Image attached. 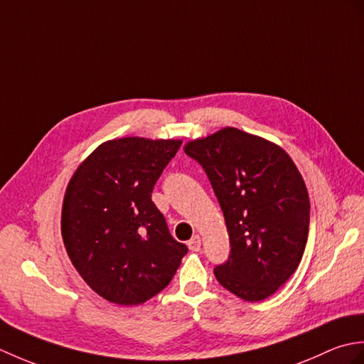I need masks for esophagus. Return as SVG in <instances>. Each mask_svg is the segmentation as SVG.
<instances>
[{
    "mask_svg": "<svg viewBox=\"0 0 364 364\" xmlns=\"http://www.w3.org/2000/svg\"><path fill=\"white\" fill-rule=\"evenodd\" d=\"M188 247L192 250V252H198L200 247H202V239H200L198 235L192 236L189 241H188Z\"/></svg>",
    "mask_w": 364,
    "mask_h": 364,
    "instance_id": "1",
    "label": "esophagus"
}]
</instances>
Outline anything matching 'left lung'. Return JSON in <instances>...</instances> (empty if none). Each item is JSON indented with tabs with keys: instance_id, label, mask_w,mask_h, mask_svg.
Returning a JSON list of instances; mask_svg holds the SVG:
<instances>
[{
	"instance_id": "obj_1",
	"label": "left lung",
	"mask_w": 364,
	"mask_h": 364,
	"mask_svg": "<svg viewBox=\"0 0 364 364\" xmlns=\"http://www.w3.org/2000/svg\"><path fill=\"white\" fill-rule=\"evenodd\" d=\"M184 153L210 178L225 218L231 252L218 282L259 301L296 272L310 228V198L299 168L280 145L233 127L196 139Z\"/></svg>"
}]
</instances>
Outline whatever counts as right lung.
<instances>
[{
	"mask_svg": "<svg viewBox=\"0 0 364 364\" xmlns=\"http://www.w3.org/2000/svg\"><path fill=\"white\" fill-rule=\"evenodd\" d=\"M180 145L178 139L106 141L67 184L60 218L67 255L111 304H145L170 283L188 253L151 202L154 183Z\"/></svg>",
	"mask_w": 364,
	"mask_h": 364,
	"instance_id": "obj_1",
	"label": "right lung"
}]
</instances>
